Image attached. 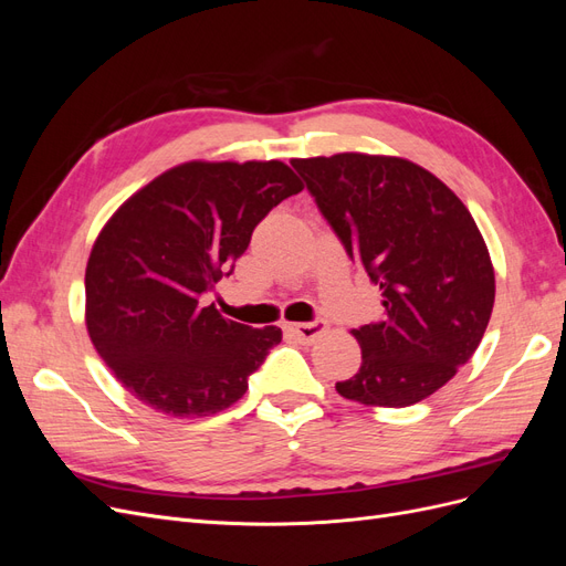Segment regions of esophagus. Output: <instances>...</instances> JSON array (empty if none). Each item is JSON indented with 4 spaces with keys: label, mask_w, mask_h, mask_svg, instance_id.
Listing matches in <instances>:
<instances>
[{
    "label": "esophagus",
    "mask_w": 566,
    "mask_h": 566,
    "mask_svg": "<svg viewBox=\"0 0 566 566\" xmlns=\"http://www.w3.org/2000/svg\"><path fill=\"white\" fill-rule=\"evenodd\" d=\"M285 335L295 337L297 342H314L325 331H328V323L325 321H312V323H283Z\"/></svg>",
    "instance_id": "esophagus-1"
}]
</instances>
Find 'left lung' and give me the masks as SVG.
<instances>
[{
	"instance_id": "8db88e82",
	"label": "left lung",
	"mask_w": 566,
	"mask_h": 566,
	"mask_svg": "<svg viewBox=\"0 0 566 566\" xmlns=\"http://www.w3.org/2000/svg\"><path fill=\"white\" fill-rule=\"evenodd\" d=\"M293 167L352 260L382 290V316L352 335L361 368L339 397L403 408L447 385L489 325L495 276L470 210L406 158L337 153Z\"/></svg>"
}]
</instances>
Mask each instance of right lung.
<instances>
[{"instance_id": "right-lung-1", "label": "right lung", "mask_w": 566, "mask_h": 566, "mask_svg": "<svg viewBox=\"0 0 566 566\" xmlns=\"http://www.w3.org/2000/svg\"><path fill=\"white\" fill-rule=\"evenodd\" d=\"M300 191L281 160H191L119 205L90 254L84 323L132 397L172 418L214 416L243 397L283 333L224 318L202 295Z\"/></svg>"}]
</instances>
